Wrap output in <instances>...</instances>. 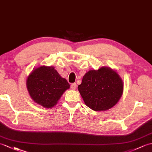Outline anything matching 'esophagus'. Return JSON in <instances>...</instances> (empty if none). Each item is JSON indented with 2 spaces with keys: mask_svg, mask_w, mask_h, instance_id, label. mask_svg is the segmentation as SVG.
Instances as JSON below:
<instances>
[{
  "mask_svg": "<svg viewBox=\"0 0 152 152\" xmlns=\"http://www.w3.org/2000/svg\"><path fill=\"white\" fill-rule=\"evenodd\" d=\"M70 88H71L72 90H75L76 88V83H72L71 85H70Z\"/></svg>",
  "mask_w": 152,
  "mask_h": 152,
  "instance_id": "1",
  "label": "esophagus"
}]
</instances>
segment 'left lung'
<instances>
[{"instance_id": "1", "label": "left lung", "mask_w": 152, "mask_h": 152, "mask_svg": "<svg viewBox=\"0 0 152 152\" xmlns=\"http://www.w3.org/2000/svg\"><path fill=\"white\" fill-rule=\"evenodd\" d=\"M77 88L87 107L96 111H106L121 98L124 83L116 71L102 66L88 71Z\"/></svg>"}]
</instances>
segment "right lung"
Listing matches in <instances>:
<instances>
[{
  "label": "right lung",
  "instance_id": "right-lung-1",
  "mask_svg": "<svg viewBox=\"0 0 152 152\" xmlns=\"http://www.w3.org/2000/svg\"><path fill=\"white\" fill-rule=\"evenodd\" d=\"M30 96L36 103L51 108L58 103L65 91L70 88L66 80L54 66H41L32 70L26 80Z\"/></svg>",
  "mask_w": 152,
  "mask_h": 152
}]
</instances>
